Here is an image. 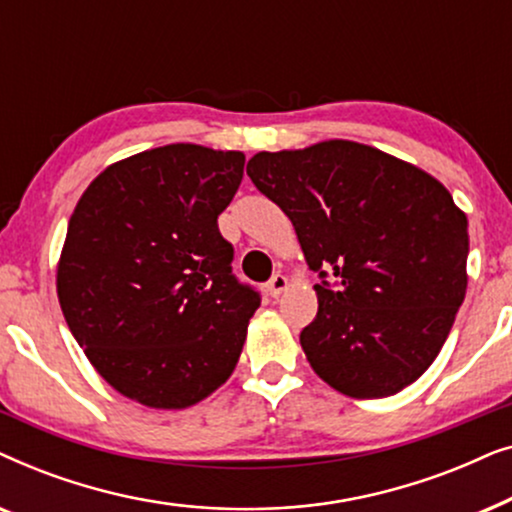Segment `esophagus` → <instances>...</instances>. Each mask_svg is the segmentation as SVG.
<instances>
[{
  "label": "esophagus",
  "mask_w": 512,
  "mask_h": 512,
  "mask_svg": "<svg viewBox=\"0 0 512 512\" xmlns=\"http://www.w3.org/2000/svg\"><path fill=\"white\" fill-rule=\"evenodd\" d=\"M286 289H289V277H284V275H275L268 282V293H270L272 298L282 296Z\"/></svg>",
  "instance_id": "1"
}]
</instances>
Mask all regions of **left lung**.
<instances>
[{
  "mask_svg": "<svg viewBox=\"0 0 512 512\" xmlns=\"http://www.w3.org/2000/svg\"><path fill=\"white\" fill-rule=\"evenodd\" d=\"M247 174L289 216L319 312L300 333L314 373L352 398L394 396L426 373L464 303L468 219L429 172L326 139L261 151ZM334 272L335 287L325 282Z\"/></svg>",
  "mask_w": 512,
  "mask_h": 512,
  "instance_id": "left-lung-1",
  "label": "left lung"
}]
</instances>
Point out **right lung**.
Segmentation results:
<instances>
[{
  "mask_svg": "<svg viewBox=\"0 0 512 512\" xmlns=\"http://www.w3.org/2000/svg\"><path fill=\"white\" fill-rule=\"evenodd\" d=\"M242 151L167 144L111 163L69 219L58 300L93 368L130 401L184 410L233 375L261 305L219 233Z\"/></svg>",
  "mask_w": 512,
  "mask_h": 512,
  "instance_id": "1",
  "label": "right lung"
}]
</instances>
